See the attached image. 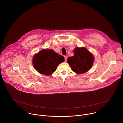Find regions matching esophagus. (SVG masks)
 I'll list each match as a JSON object with an SVG mask.
<instances>
[{"label":"esophagus","mask_w":123,"mask_h":123,"mask_svg":"<svg viewBox=\"0 0 123 123\" xmlns=\"http://www.w3.org/2000/svg\"><path fill=\"white\" fill-rule=\"evenodd\" d=\"M64 58H65V62H66V61H67V58H68L67 56L65 55V56H64Z\"/></svg>","instance_id":"obj_1"}]
</instances>
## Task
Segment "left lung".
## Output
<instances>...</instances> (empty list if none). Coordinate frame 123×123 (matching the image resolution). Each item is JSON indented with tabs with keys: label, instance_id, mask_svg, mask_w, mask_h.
Segmentation results:
<instances>
[{
	"label": "left lung",
	"instance_id": "1",
	"mask_svg": "<svg viewBox=\"0 0 123 123\" xmlns=\"http://www.w3.org/2000/svg\"><path fill=\"white\" fill-rule=\"evenodd\" d=\"M94 61L93 55L85 48H76L74 55L69 57L67 62L73 71L77 74H83L92 68Z\"/></svg>",
	"mask_w": 123,
	"mask_h": 123
}]
</instances>
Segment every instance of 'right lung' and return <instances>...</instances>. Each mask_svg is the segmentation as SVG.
Returning a JSON list of instances; mask_svg holds the SVG:
<instances>
[{
	"mask_svg": "<svg viewBox=\"0 0 123 123\" xmlns=\"http://www.w3.org/2000/svg\"><path fill=\"white\" fill-rule=\"evenodd\" d=\"M64 57L51 49H44L35 55L33 65L39 73L49 75L53 73L57 66L64 62Z\"/></svg>",
	"mask_w": 123,
	"mask_h": 123,
	"instance_id": "add662e5",
	"label": "right lung"
}]
</instances>
